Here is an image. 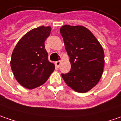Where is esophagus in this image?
I'll return each instance as SVG.
<instances>
[{"label":"esophagus","mask_w":121,"mask_h":121,"mask_svg":"<svg viewBox=\"0 0 121 121\" xmlns=\"http://www.w3.org/2000/svg\"><path fill=\"white\" fill-rule=\"evenodd\" d=\"M55 66H56V67H57V68H59L60 67V66L61 64V61H55Z\"/></svg>","instance_id":"34e87169"}]
</instances>
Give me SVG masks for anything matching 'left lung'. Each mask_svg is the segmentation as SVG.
<instances>
[{
  "instance_id": "1",
  "label": "left lung",
  "mask_w": 121,
  "mask_h": 121,
  "mask_svg": "<svg viewBox=\"0 0 121 121\" xmlns=\"http://www.w3.org/2000/svg\"><path fill=\"white\" fill-rule=\"evenodd\" d=\"M70 71L61 76L66 84L78 93L91 90L99 82L104 67L102 47L90 30L81 26L65 25L60 28Z\"/></svg>"
}]
</instances>
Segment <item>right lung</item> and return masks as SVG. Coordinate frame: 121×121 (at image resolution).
I'll use <instances>...</instances> for the list:
<instances>
[{
  "mask_svg": "<svg viewBox=\"0 0 121 121\" xmlns=\"http://www.w3.org/2000/svg\"><path fill=\"white\" fill-rule=\"evenodd\" d=\"M51 30L50 26H43L31 30L13 49L11 67L16 80L25 88L32 89L43 85L55 70L45 47Z\"/></svg>",
  "mask_w": 121,
  "mask_h": 121,
  "instance_id": "1",
  "label": "right lung"
}]
</instances>
